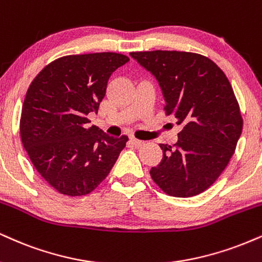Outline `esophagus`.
Listing matches in <instances>:
<instances>
[{"label":"esophagus","instance_id":"34e87169","mask_svg":"<svg viewBox=\"0 0 262 262\" xmlns=\"http://www.w3.org/2000/svg\"><path fill=\"white\" fill-rule=\"evenodd\" d=\"M130 141H132V143H133V145H135V146H137V147H141V146H144V145H145V141L137 139V138H130Z\"/></svg>","mask_w":262,"mask_h":262}]
</instances>
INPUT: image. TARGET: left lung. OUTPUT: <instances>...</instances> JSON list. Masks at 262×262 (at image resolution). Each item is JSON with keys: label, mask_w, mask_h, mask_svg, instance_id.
I'll use <instances>...</instances> for the list:
<instances>
[{"label": "left lung", "mask_w": 262, "mask_h": 262, "mask_svg": "<svg viewBox=\"0 0 262 262\" xmlns=\"http://www.w3.org/2000/svg\"><path fill=\"white\" fill-rule=\"evenodd\" d=\"M130 56L156 78L166 115L183 127L174 145L160 144L163 157L151 178L172 196L203 193L228 165L242 134L231 83L216 63L198 53L157 50Z\"/></svg>", "instance_id": "left-lung-1"}]
</instances>
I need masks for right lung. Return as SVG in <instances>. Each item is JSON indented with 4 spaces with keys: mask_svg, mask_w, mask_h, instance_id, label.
<instances>
[{
    "mask_svg": "<svg viewBox=\"0 0 262 262\" xmlns=\"http://www.w3.org/2000/svg\"><path fill=\"white\" fill-rule=\"evenodd\" d=\"M128 61L115 52L64 56L30 84L21 108V143L36 171L58 193H91L125 147L128 137L89 127L88 115L97 113L110 77Z\"/></svg>",
    "mask_w": 262,
    "mask_h": 262,
    "instance_id": "1",
    "label": "right lung"
}]
</instances>
